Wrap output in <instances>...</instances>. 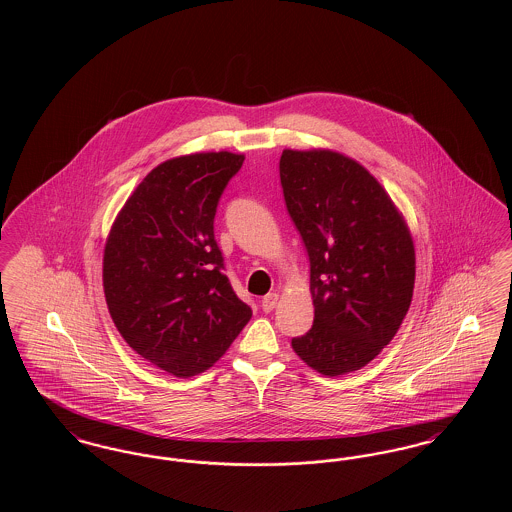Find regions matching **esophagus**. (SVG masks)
<instances>
[{
    "label": "esophagus",
    "instance_id": "1",
    "mask_svg": "<svg viewBox=\"0 0 512 512\" xmlns=\"http://www.w3.org/2000/svg\"><path fill=\"white\" fill-rule=\"evenodd\" d=\"M276 303H278V293H268V295L263 297L261 307H263V311H265V313H270V311L276 307Z\"/></svg>",
    "mask_w": 512,
    "mask_h": 512
}]
</instances>
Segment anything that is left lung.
<instances>
[{
  "instance_id": "left-lung-1",
  "label": "left lung",
  "mask_w": 512,
  "mask_h": 512,
  "mask_svg": "<svg viewBox=\"0 0 512 512\" xmlns=\"http://www.w3.org/2000/svg\"><path fill=\"white\" fill-rule=\"evenodd\" d=\"M280 182L311 263L313 328L293 351L324 376L368 365L411 307L414 245L390 195L330 149H284Z\"/></svg>"
}]
</instances>
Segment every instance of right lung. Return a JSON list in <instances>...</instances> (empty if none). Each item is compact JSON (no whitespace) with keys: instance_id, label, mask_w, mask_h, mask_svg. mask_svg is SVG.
Returning <instances> with one entry per match:
<instances>
[{"instance_id":"add662e5","label":"right lung","mask_w":512,"mask_h":512,"mask_svg":"<svg viewBox=\"0 0 512 512\" xmlns=\"http://www.w3.org/2000/svg\"><path fill=\"white\" fill-rule=\"evenodd\" d=\"M244 155L174 157L126 199L103 251V292L124 341L178 378L215 365L251 318L222 272L215 215Z\"/></svg>"}]
</instances>
